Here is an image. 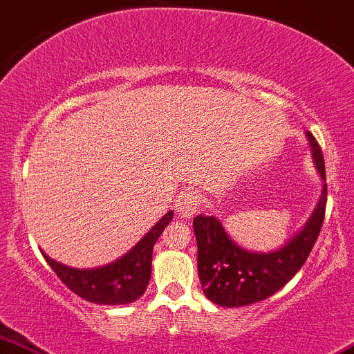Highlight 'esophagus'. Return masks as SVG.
Here are the masks:
<instances>
[{"label":"esophagus","mask_w":354,"mask_h":354,"mask_svg":"<svg viewBox=\"0 0 354 354\" xmlns=\"http://www.w3.org/2000/svg\"><path fill=\"white\" fill-rule=\"evenodd\" d=\"M201 204V196L198 191H185L174 201V210L180 218H191L198 212Z\"/></svg>","instance_id":"1"}]
</instances>
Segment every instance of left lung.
<instances>
[{
	"instance_id": "1",
	"label": "left lung",
	"mask_w": 354,
	"mask_h": 354,
	"mask_svg": "<svg viewBox=\"0 0 354 354\" xmlns=\"http://www.w3.org/2000/svg\"><path fill=\"white\" fill-rule=\"evenodd\" d=\"M312 158L320 178L325 181V163L320 145L310 132H306ZM326 183L314 212L304 227L283 247L271 252H250L236 245L216 216L194 217L198 241V271L204 296L222 307H243L265 301L286 286L301 270L325 217Z\"/></svg>"
}]
</instances>
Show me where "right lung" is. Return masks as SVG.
<instances>
[{
    "instance_id": "right-lung-1",
    "label": "right lung",
    "mask_w": 354,
    "mask_h": 354,
    "mask_svg": "<svg viewBox=\"0 0 354 354\" xmlns=\"http://www.w3.org/2000/svg\"><path fill=\"white\" fill-rule=\"evenodd\" d=\"M171 221L173 210H168L136 247L114 259L113 263L97 268H86V270L70 268L47 257L44 252L42 254L62 283L84 301L102 304V306L131 304L137 301L149 286L153 245Z\"/></svg>"
}]
</instances>
